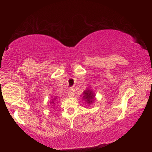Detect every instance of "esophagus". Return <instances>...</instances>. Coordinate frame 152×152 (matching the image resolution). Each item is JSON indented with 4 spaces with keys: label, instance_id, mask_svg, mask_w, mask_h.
<instances>
[{
    "label": "esophagus",
    "instance_id": "1",
    "mask_svg": "<svg viewBox=\"0 0 152 152\" xmlns=\"http://www.w3.org/2000/svg\"><path fill=\"white\" fill-rule=\"evenodd\" d=\"M76 94V92H75V89L74 88H70L68 89V96L69 97H73L74 95Z\"/></svg>",
    "mask_w": 152,
    "mask_h": 152
}]
</instances>
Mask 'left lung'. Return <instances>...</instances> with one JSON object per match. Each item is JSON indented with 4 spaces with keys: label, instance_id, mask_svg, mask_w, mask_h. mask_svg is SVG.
<instances>
[{
    "label": "left lung",
    "instance_id": "obj_1",
    "mask_svg": "<svg viewBox=\"0 0 152 152\" xmlns=\"http://www.w3.org/2000/svg\"><path fill=\"white\" fill-rule=\"evenodd\" d=\"M95 95L96 94H94V92L92 91V89L87 88V89L83 92V93H82L81 96H82V99L86 102V103L90 105L91 104L93 103L95 100H96Z\"/></svg>",
    "mask_w": 152,
    "mask_h": 152
}]
</instances>
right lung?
Listing matches in <instances>:
<instances>
[{"mask_svg":"<svg viewBox=\"0 0 152 152\" xmlns=\"http://www.w3.org/2000/svg\"><path fill=\"white\" fill-rule=\"evenodd\" d=\"M58 101V99H57V97L54 98V99H52L51 100L50 104H53V105H54V104H55V102H56V101Z\"/></svg>","mask_w":152,"mask_h":152,"instance_id":"obj_1","label":"right lung"}]
</instances>
